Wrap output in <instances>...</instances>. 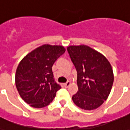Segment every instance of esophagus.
Wrapping results in <instances>:
<instances>
[{"mask_svg": "<svg viewBox=\"0 0 130 130\" xmlns=\"http://www.w3.org/2000/svg\"><path fill=\"white\" fill-rule=\"evenodd\" d=\"M70 84H71V82H70V81H68L67 83H64V86H65V87H69V86H70Z\"/></svg>", "mask_w": 130, "mask_h": 130, "instance_id": "34e87169", "label": "esophagus"}]
</instances>
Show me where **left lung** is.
Here are the masks:
<instances>
[{
	"label": "left lung",
	"mask_w": 130,
	"mask_h": 130,
	"mask_svg": "<svg viewBox=\"0 0 130 130\" xmlns=\"http://www.w3.org/2000/svg\"><path fill=\"white\" fill-rule=\"evenodd\" d=\"M77 72L78 90L73 95L76 105L85 110L98 108L108 98L114 82L110 63L102 54L89 46L67 48Z\"/></svg>",
	"instance_id": "obj_1"
}]
</instances>
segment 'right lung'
I'll return each mask as SVG.
<instances>
[{
  "instance_id": "add662e5",
  "label": "right lung",
  "mask_w": 130,
  "mask_h": 130,
  "mask_svg": "<svg viewBox=\"0 0 130 130\" xmlns=\"http://www.w3.org/2000/svg\"><path fill=\"white\" fill-rule=\"evenodd\" d=\"M65 52L62 46L45 44L21 60L16 69L15 83L21 97L30 106L44 107L55 98L61 87L55 82L52 68Z\"/></svg>"
}]
</instances>
